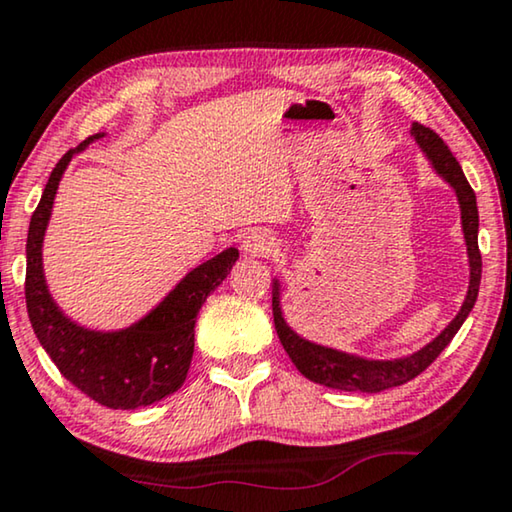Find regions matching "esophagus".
<instances>
[{
  "label": "esophagus",
  "instance_id": "34e87169",
  "mask_svg": "<svg viewBox=\"0 0 512 512\" xmlns=\"http://www.w3.org/2000/svg\"><path fill=\"white\" fill-rule=\"evenodd\" d=\"M273 246V239L266 232H259V229H253V232L243 234L241 239V250L246 255H269Z\"/></svg>",
  "mask_w": 512,
  "mask_h": 512
}]
</instances>
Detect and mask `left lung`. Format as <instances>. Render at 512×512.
<instances>
[{"mask_svg": "<svg viewBox=\"0 0 512 512\" xmlns=\"http://www.w3.org/2000/svg\"><path fill=\"white\" fill-rule=\"evenodd\" d=\"M410 134L415 136L422 153L429 157L436 174L443 176L445 181L452 185V190L457 192L471 266L469 292H466L462 311L455 315V320H452L434 341L424 345L422 350L413 352V355L401 359H385L383 362V359H364L357 355H348V352L325 348V345L311 343L306 341V338H301L297 331H292V327L287 325L283 318V311H280V285L278 280H273V325H276L280 343H283V348L287 355H290L294 366H297L308 380L331 387V390L376 394L390 390V387H399L403 383H408V380H413L415 376H420V373L448 348V343L455 338L459 327L464 325V320L469 318L475 299H478L482 257L478 250V204H475V192L471 190L469 181H466L464 171L455 160V155L450 153V148L445 146L443 139L434 132V129L424 127L420 122H413Z\"/></svg>", "mask_w": 512, "mask_h": 512, "instance_id": "obj_1", "label": "left lung"}]
</instances>
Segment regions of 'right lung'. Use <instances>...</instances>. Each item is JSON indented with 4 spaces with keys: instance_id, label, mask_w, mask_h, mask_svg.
<instances>
[{
    "instance_id": "add662e5",
    "label": "right lung",
    "mask_w": 512,
    "mask_h": 512,
    "mask_svg": "<svg viewBox=\"0 0 512 512\" xmlns=\"http://www.w3.org/2000/svg\"><path fill=\"white\" fill-rule=\"evenodd\" d=\"M95 134L55 164L27 232V315L43 350L71 385L115 410H134L174 394L185 383L194 352V322L208 294L227 278L239 250L227 248L199 264L157 308L120 331H95L71 322L50 297L41 246L60 178L71 157L102 139Z\"/></svg>"
}]
</instances>
